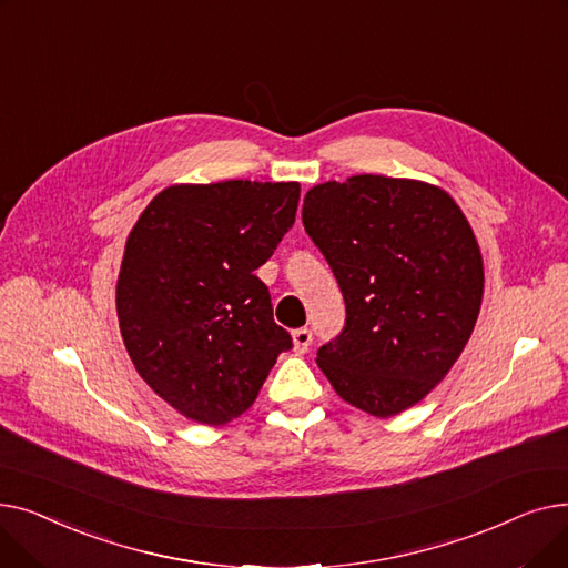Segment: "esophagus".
<instances>
[{
    "instance_id": "34e87169",
    "label": "esophagus",
    "mask_w": 568,
    "mask_h": 568,
    "mask_svg": "<svg viewBox=\"0 0 568 568\" xmlns=\"http://www.w3.org/2000/svg\"><path fill=\"white\" fill-rule=\"evenodd\" d=\"M311 343H313L311 329H296V332H292V347H294L296 354H306Z\"/></svg>"
}]
</instances>
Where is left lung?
Listing matches in <instances>:
<instances>
[{"label": "left lung", "mask_w": 568, "mask_h": 568, "mask_svg": "<svg viewBox=\"0 0 568 568\" xmlns=\"http://www.w3.org/2000/svg\"><path fill=\"white\" fill-rule=\"evenodd\" d=\"M302 219L334 268L345 329L317 366L352 407L389 419L463 354L484 300V257L444 189L384 174L313 186Z\"/></svg>", "instance_id": "left-lung-1"}]
</instances>
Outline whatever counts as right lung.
<instances>
[{
    "mask_svg": "<svg viewBox=\"0 0 568 568\" xmlns=\"http://www.w3.org/2000/svg\"><path fill=\"white\" fill-rule=\"evenodd\" d=\"M296 182L174 184L144 206L116 278L126 352L186 419L223 426L257 398L292 347L255 276L292 227Z\"/></svg>",
    "mask_w": 568,
    "mask_h": 568,
    "instance_id": "obj_1",
    "label": "right lung"
}]
</instances>
